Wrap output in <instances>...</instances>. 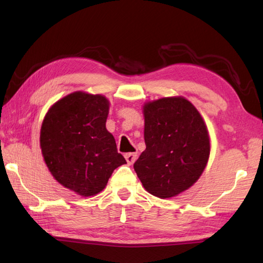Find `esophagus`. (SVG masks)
Instances as JSON below:
<instances>
[{
  "mask_svg": "<svg viewBox=\"0 0 263 263\" xmlns=\"http://www.w3.org/2000/svg\"><path fill=\"white\" fill-rule=\"evenodd\" d=\"M124 157H125V159H126V161H127V164H128V165H132V164L135 163V161L137 160L138 154H137V153H128V154H125V155H124Z\"/></svg>",
  "mask_w": 263,
  "mask_h": 263,
  "instance_id": "esophagus-1",
  "label": "esophagus"
}]
</instances>
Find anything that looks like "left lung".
Returning <instances> with one entry per match:
<instances>
[{
  "label": "left lung",
  "instance_id": "obj_1",
  "mask_svg": "<svg viewBox=\"0 0 263 263\" xmlns=\"http://www.w3.org/2000/svg\"><path fill=\"white\" fill-rule=\"evenodd\" d=\"M146 150L133 165L147 191L160 199L191 187L208 163L210 140L197 108L184 97L143 106Z\"/></svg>",
  "mask_w": 263,
  "mask_h": 263
}]
</instances>
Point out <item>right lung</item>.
<instances>
[{
  "mask_svg": "<svg viewBox=\"0 0 263 263\" xmlns=\"http://www.w3.org/2000/svg\"><path fill=\"white\" fill-rule=\"evenodd\" d=\"M109 102L72 92L48 109L41 128L44 160L55 180L81 197L103 191L111 173L126 164L106 128Z\"/></svg>",
  "mask_w": 263,
  "mask_h": 263,
  "instance_id": "obj_1",
  "label": "right lung"
}]
</instances>
